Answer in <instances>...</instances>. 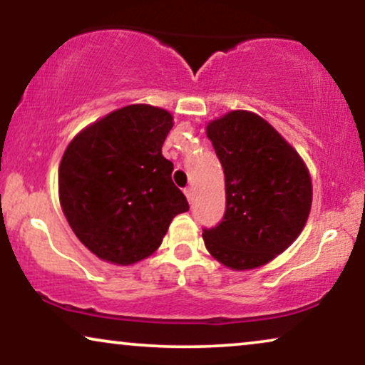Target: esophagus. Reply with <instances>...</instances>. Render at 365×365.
Wrapping results in <instances>:
<instances>
[{
    "mask_svg": "<svg viewBox=\"0 0 365 365\" xmlns=\"http://www.w3.org/2000/svg\"><path fill=\"white\" fill-rule=\"evenodd\" d=\"M184 194H186V197H187V201L191 202L192 201V196H194V189L189 186V187H186L184 189Z\"/></svg>",
    "mask_w": 365,
    "mask_h": 365,
    "instance_id": "34e87169",
    "label": "esophagus"
}]
</instances>
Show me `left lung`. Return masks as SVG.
Returning a JSON list of instances; mask_svg holds the SVG:
<instances>
[{
	"instance_id": "obj_1",
	"label": "left lung",
	"mask_w": 365,
	"mask_h": 365,
	"mask_svg": "<svg viewBox=\"0 0 365 365\" xmlns=\"http://www.w3.org/2000/svg\"><path fill=\"white\" fill-rule=\"evenodd\" d=\"M224 169L226 211L202 229L212 257L234 271L264 266L286 251L306 226L312 182L296 149L267 121L231 111L206 128Z\"/></svg>"
}]
</instances>
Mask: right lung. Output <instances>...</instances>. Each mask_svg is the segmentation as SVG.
<instances>
[{
	"instance_id": "add662e5",
	"label": "right lung",
	"mask_w": 365,
	"mask_h": 365,
	"mask_svg": "<svg viewBox=\"0 0 365 365\" xmlns=\"http://www.w3.org/2000/svg\"><path fill=\"white\" fill-rule=\"evenodd\" d=\"M173 116L131 104L83 129L59 164V202L73 232L103 261L129 266L161 246L189 209L163 144Z\"/></svg>"
}]
</instances>
